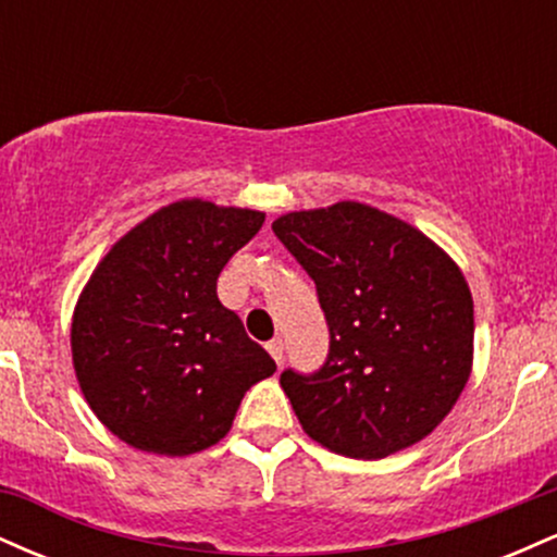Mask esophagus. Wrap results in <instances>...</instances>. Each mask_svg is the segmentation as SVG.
Instances as JSON below:
<instances>
[{"mask_svg": "<svg viewBox=\"0 0 557 557\" xmlns=\"http://www.w3.org/2000/svg\"><path fill=\"white\" fill-rule=\"evenodd\" d=\"M267 350H270V356L277 363H283V341L280 337H274V341L267 343Z\"/></svg>", "mask_w": 557, "mask_h": 557, "instance_id": "34e87169", "label": "esophagus"}]
</instances>
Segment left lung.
Returning <instances> with one entry per match:
<instances>
[{
  "mask_svg": "<svg viewBox=\"0 0 557 557\" xmlns=\"http://www.w3.org/2000/svg\"><path fill=\"white\" fill-rule=\"evenodd\" d=\"M274 235L314 280L330 356L280 374L314 443L376 461L417 445L461 398L474 363V300L443 248L359 201L287 212Z\"/></svg>",
  "mask_w": 557,
  "mask_h": 557,
  "instance_id": "left-lung-1",
  "label": "left lung"
}]
</instances>
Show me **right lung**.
Masks as SVG:
<instances>
[{"instance_id": "obj_1", "label": "right lung", "mask_w": 557, "mask_h": 557, "mask_svg": "<svg viewBox=\"0 0 557 557\" xmlns=\"http://www.w3.org/2000/svg\"><path fill=\"white\" fill-rule=\"evenodd\" d=\"M264 212L203 198L168 203L96 264L70 327L73 367L96 419L123 443L190 456L220 443L243 395L277 372L216 298V277Z\"/></svg>"}]
</instances>
